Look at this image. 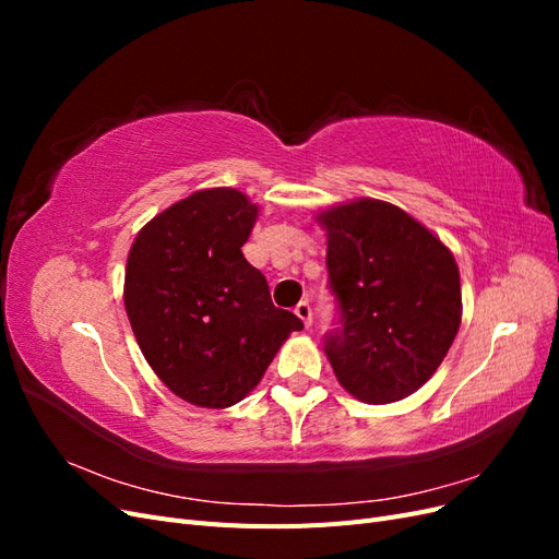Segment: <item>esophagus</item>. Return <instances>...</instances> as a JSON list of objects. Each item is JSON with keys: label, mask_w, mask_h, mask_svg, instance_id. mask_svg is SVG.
Instances as JSON below:
<instances>
[{"label": "esophagus", "mask_w": 559, "mask_h": 559, "mask_svg": "<svg viewBox=\"0 0 559 559\" xmlns=\"http://www.w3.org/2000/svg\"><path fill=\"white\" fill-rule=\"evenodd\" d=\"M296 314H298V319H300L306 326L312 324V308H310L308 300H300V302H298V306H296Z\"/></svg>", "instance_id": "obj_1"}]
</instances>
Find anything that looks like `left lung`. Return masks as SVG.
I'll return each instance as SVG.
<instances>
[{"label": "left lung", "instance_id": "8db88e82", "mask_svg": "<svg viewBox=\"0 0 559 559\" xmlns=\"http://www.w3.org/2000/svg\"><path fill=\"white\" fill-rule=\"evenodd\" d=\"M326 228L337 329L324 352L352 396L394 403L425 384L462 324L452 251L392 202L361 198L317 214Z\"/></svg>", "mask_w": 559, "mask_h": 559}]
</instances>
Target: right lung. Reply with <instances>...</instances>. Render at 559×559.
<instances>
[{
  "instance_id": "obj_1",
  "label": "right lung",
  "mask_w": 559,
  "mask_h": 559,
  "mask_svg": "<svg viewBox=\"0 0 559 559\" xmlns=\"http://www.w3.org/2000/svg\"><path fill=\"white\" fill-rule=\"evenodd\" d=\"M257 216L240 191H195L151 218L128 253L123 300L144 359L200 408L242 401L302 329L245 259Z\"/></svg>"
}]
</instances>
